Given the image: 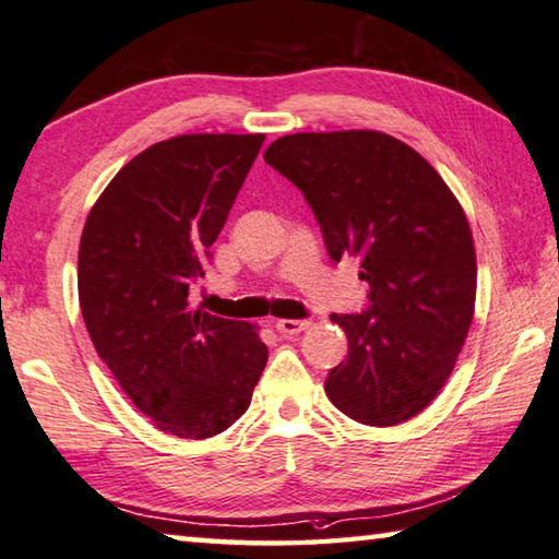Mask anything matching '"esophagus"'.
Instances as JSON below:
<instances>
[{
    "instance_id": "1",
    "label": "esophagus",
    "mask_w": 559,
    "mask_h": 559,
    "mask_svg": "<svg viewBox=\"0 0 559 559\" xmlns=\"http://www.w3.org/2000/svg\"><path fill=\"white\" fill-rule=\"evenodd\" d=\"M274 329H277L282 336H297V334H301V331L309 329V321H305V319H277Z\"/></svg>"
}]
</instances>
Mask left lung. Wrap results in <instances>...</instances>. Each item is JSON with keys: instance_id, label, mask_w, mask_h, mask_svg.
<instances>
[{"instance_id": "obj_1", "label": "left lung", "mask_w": 559, "mask_h": 559, "mask_svg": "<svg viewBox=\"0 0 559 559\" xmlns=\"http://www.w3.org/2000/svg\"><path fill=\"white\" fill-rule=\"evenodd\" d=\"M264 162L305 193L331 260L358 258L370 309L331 314L348 358L324 390L341 413L393 427L423 413L452 376L476 305L466 213L413 146L376 130L299 132Z\"/></svg>"}]
</instances>
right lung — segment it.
<instances>
[{
  "label": "right lung",
  "mask_w": 559,
  "mask_h": 559,
  "mask_svg": "<svg viewBox=\"0 0 559 559\" xmlns=\"http://www.w3.org/2000/svg\"><path fill=\"white\" fill-rule=\"evenodd\" d=\"M264 134H181L127 162L87 213L78 299L103 364L156 429L209 439L250 407L258 326L191 307Z\"/></svg>",
  "instance_id": "1"
}]
</instances>
